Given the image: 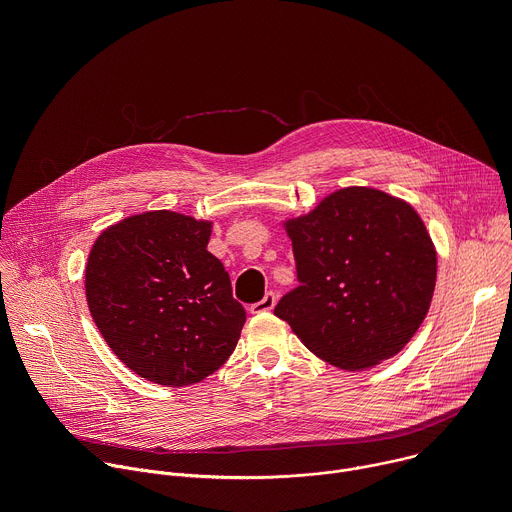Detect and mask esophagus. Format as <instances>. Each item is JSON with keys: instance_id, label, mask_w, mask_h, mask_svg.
I'll list each match as a JSON object with an SVG mask.
<instances>
[{"instance_id": "34e87169", "label": "esophagus", "mask_w": 512, "mask_h": 512, "mask_svg": "<svg viewBox=\"0 0 512 512\" xmlns=\"http://www.w3.org/2000/svg\"><path fill=\"white\" fill-rule=\"evenodd\" d=\"M275 294L273 291H267V294L263 296V300L261 302H257V304H253L249 310H251V314H261V312H271L273 310V306H275Z\"/></svg>"}]
</instances>
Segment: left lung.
Returning a JSON list of instances; mask_svg holds the SVG:
<instances>
[{"label":"left lung","mask_w":512,"mask_h":512,"mask_svg":"<svg viewBox=\"0 0 512 512\" xmlns=\"http://www.w3.org/2000/svg\"><path fill=\"white\" fill-rule=\"evenodd\" d=\"M283 227L300 285L279 300L275 316L316 356L362 371L413 338L433 298L437 255L411 204L350 186Z\"/></svg>","instance_id":"8db88e82"}]
</instances>
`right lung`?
I'll return each instance as SVG.
<instances>
[{
	"label": "right lung",
	"mask_w": 512,
	"mask_h": 512,
	"mask_svg": "<svg viewBox=\"0 0 512 512\" xmlns=\"http://www.w3.org/2000/svg\"><path fill=\"white\" fill-rule=\"evenodd\" d=\"M210 229L172 210L141 212L105 229L89 253L91 316L125 367L152 383H200L241 336L247 312L206 251Z\"/></svg>",
	"instance_id": "obj_1"
}]
</instances>
